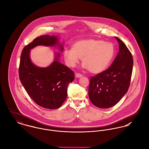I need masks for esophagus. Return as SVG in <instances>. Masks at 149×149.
Segmentation results:
<instances>
[{
    "label": "esophagus",
    "mask_w": 149,
    "mask_h": 149,
    "mask_svg": "<svg viewBox=\"0 0 149 149\" xmlns=\"http://www.w3.org/2000/svg\"><path fill=\"white\" fill-rule=\"evenodd\" d=\"M75 77L77 78H81L82 77V75L81 74H79V73H76L75 74Z\"/></svg>",
    "instance_id": "esophagus-1"
}]
</instances>
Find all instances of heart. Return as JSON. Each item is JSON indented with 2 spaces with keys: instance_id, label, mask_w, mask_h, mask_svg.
I'll list each match as a JSON object with an SVG mask.
<instances>
[{
  "instance_id": "b5f03b06",
  "label": "heart",
  "mask_w": 149,
  "mask_h": 149,
  "mask_svg": "<svg viewBox=\"0 0 149 149\" xmlns=\"http://www.w3.org/2000/svg\"><path fill=\"white\" fill-rule=\"evenodd\" d=\"M116 54L114 45L100 39H86L75 42L71 49L63 51L67 65L74 67L82 58L83 66L94 74L105 71L112 62Z\"/></svg>"
}]
</instances>
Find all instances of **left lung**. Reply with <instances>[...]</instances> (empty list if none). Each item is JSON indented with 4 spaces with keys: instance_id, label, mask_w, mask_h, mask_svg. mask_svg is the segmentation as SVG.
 <instances>
[{
    "instance_id": "8db88e82",
    "label": "left lung",
    "mask_w": 149,
    "mask_h": 149,
    "mask_svg": "<svg viewBox=\"0 0 149 149\" xmlns=\"http://www.w3.org/2000/svg\"><path fill=\"white\" fill-rule=\"evenodd\" d=\"M119 51L110 67L92 77L88 87V97L93 104L100 109L111 107L128 91L132 74L133 59L125 44L116 37Z\"/></svg>"
}]
</instances>
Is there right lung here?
Here are the masks:
<instances>
[{"label": "right lung", "mask_w": 149, "mask_h": 149, "mask_svg": "<svg viewBox=\"0 0 149 149\" xmlns=\"http://www.w3.org/2000/svg\"><path fill=\"white\" fill-rule=\"evenodd\" d=\"M59 46L58 38L49 35L35 38L22 50L19 68V79L29 96L39 106L49 109L59 108L66 99L67 86L74 80V72L59 62L58 53L47 67L34 65L30 56V50L37 46Z\"/></svg>", "instance_id": "add662e5"}]
</instances>
